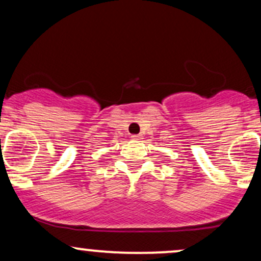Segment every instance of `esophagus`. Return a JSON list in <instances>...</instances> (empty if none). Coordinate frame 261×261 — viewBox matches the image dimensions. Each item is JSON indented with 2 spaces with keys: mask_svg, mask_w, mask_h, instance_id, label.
I'll use <instances>...</instances> for the list:
<instances>
[{
  "mask_svg": "<svg viewBox=\"0 0 261 261\" xmlns=\"http://www.w3.org/2000/svg\"><path fill=\"white\" fill-rule=\"evenodd\" d=\"M131 139H134V140H140V139H141V135H133V136H131Z\"/></svg>",
  "mask_w": 261,
  "mask_h": 261,
  "instance_id": "34e87169",
  "label": "esophagus"
}]
</instances>
